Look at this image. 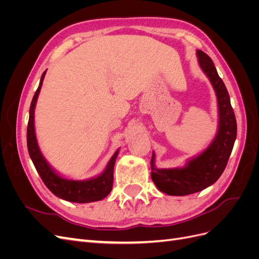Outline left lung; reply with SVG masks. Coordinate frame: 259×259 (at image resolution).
I'll return each mask as SVG.
<instances>
[{"label":"left lung","mask_w":259,"mask_h":259,"mask_svg":"<svg viewBox=\"0 0 259 259\" xmlns=\"http://www.w3.org/2000/svg\"><path fill=\"white\" fill-rule=\"evenodd\" d=\"M203 72L209 79L218 103V131L213 142L184 167L156 168L154 152L151 158V178L158 189L168 195H187L199 192L213 185L221 177L228 163L237 138V121L226 86L218 75L209 56L197 51Z\"/></svg>","instance_id":"obj_1"}]
</instances>
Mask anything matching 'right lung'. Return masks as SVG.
<instances>
[{"instance_id":"obj_1","label":"right lung","mask_w":259,"mask_h":259,"mask_svg":"<svg viewBox=\"0 0 259 259\" xmlns=\"http://www.w3.org/2000/svg\"><path fill=\"white\" fill-rule=\"evenodd\" d=\"M46 71L41 76L40 84L31 101L29 111V122L27 128V146L31 160H32L38 175L41 176L43 183L56 197L69 202L89 203L100 201L111 192L113 185V167L119 154V149L111 156L108 162L106 169L99 176L86 180H72L66 179L55 171L48 161L45 160L40 148L37 145L34 130V109L36 100L40 94L42 83Z\"/></svg>"}]
</instances>
